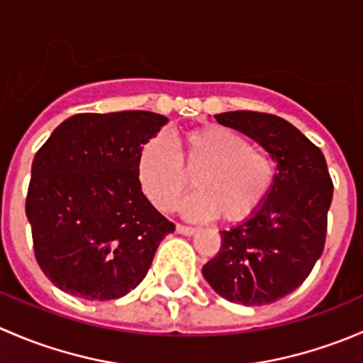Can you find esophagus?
I'll list each match as a JSON object with an SVG mask.
<instances>
[{
	"label": "esophagus",
	"instance_id": "esophagus-1",
	"mask_svg": "<svg viewBox=\"0 0 363 363\" xmlns=\"http://www.w3.org/2000/svg\"><path fill=\"white\" fill-rule=\"evenodd\" d=\"M177 232L182 233V235H193L196 232V228L193 226H186V225H177Z\"/></svg>",
	"mask_w": 363,
	"mask_h": 363
}]
</instances>
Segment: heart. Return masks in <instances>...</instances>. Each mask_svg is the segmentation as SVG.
<instances>
[{
  "label": "heart",
  "mask_w": 363,
  "mask_h": 363,
  "mask_svg": "<svg viewBox=\"0 0 363 363\" xmlns=\"http://www.w3.org/2000/svg\"><path fill=\"white\" fill-rule=\"evenodd\" d=\"M137 174L144 195L160 211L175 208L195 175L199 189L182 202V212L191 219L221 214L225 221H240L265 202L276 167L244 135L203 126L186 131L177 149L164 135L149 138L138 155Z\"/></svg>",
  "instance_id": "1"
}]
</instances>
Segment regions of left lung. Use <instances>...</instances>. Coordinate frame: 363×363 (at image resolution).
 Masks as SVG:
<instances>
[{"label":"left lung","instance_id":"8db88e82","mask_svg":"<svg viewBox=\"0 0 363 363\" xmlns=\"http://www.w3.org/2000/svg\"><path fill=\"white\" fill-rule=\"evenodd\" d=\"M214 117L258 142L277 172L262 207L223 230L221 247L202 274L223 298L265 306L296 290L323 252L334 184L320 147L283 117L251 111Z\"/></svg>","mask_w":363,"mask_h":363}]
</instances>
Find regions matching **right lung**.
Listing matches in <instances>:
<instances>
[{"mask_svg": "<svg viewBox=\"0 0 363 363\" xmlns=\"http://www.w3.org/2000/svg\"><path fill=\"white\" fill-rule=\"evenodd\" d=\"M167 123L145 111L77 113L36 152L26 216L36 262L65 294L124 296L175 230L145 199L137 174L142 147Z\"/></svg>", "mask_w": 363, "mask_h": 363, "instance_id": "add662e5", "label": "right lung"}]
</instances>
